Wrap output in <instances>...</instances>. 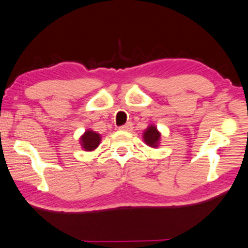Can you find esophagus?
<instances>
[{
    "label": "esophagus",
    "mask_w": 248,
    "mask_h": 248,
    "mask_svg": "<svg viewBox=\"0 0 248 248\" xmlns=\"http://www.w3.org/2000/svg\"><path fill=\"white\" fill-rule=\"evenodd\" d=\"M119 129L124 131H131L132 130V123H127L119 127Z\"/></svg>",
    "instance_id": "obj_1"
}]
</instances>
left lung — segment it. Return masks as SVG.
<instances>
[{
    "instance_id": "1",
    "label": "left lung",
    "mask_w": 248,
    "mask_h": 248,
    "mask_svg": "<svg viewBox=\"0 0 248 248\" xmlns=\"http://www.w3.org/2000/svg\"><path fill=\"white\" fill-rule=\"evenodd\" d=\"M143 139L145 141V143L150 147H158L159 140H160V133L156 130V128L155 125H150L147 130L143 133Z\"/></svg>"
}]
</instances>
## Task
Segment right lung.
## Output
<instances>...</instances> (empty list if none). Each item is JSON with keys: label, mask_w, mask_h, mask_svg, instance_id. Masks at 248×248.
Listing matches in <instances>:
<instances>
[{"label": "right lung", "mask_w": 248, "mask_h": 248, "mask_svg": "<svg viewBox=\"0 0 248 248\" xmlns=\"http://www.w3.org/2000/svg\"><path fill=\"white\" fill-rule=\"evenodd\" d=\"M80 142L82 148L87 151L95 150V149L99 145L100 142V135L95 131L87 130L85 132V135L81 137Z\"/></svg>", "instance_id": "1"}]
</instances>
